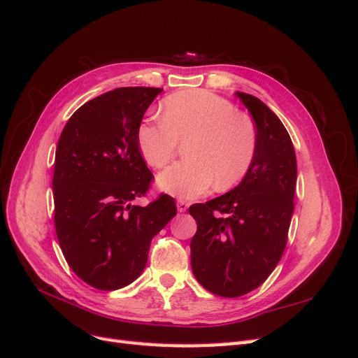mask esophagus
<instances>
[{"instance_id":"esophagus-1","label":"esophagus","mask_w":358,"mask_h":358,"mask_svg":"<svg viewBox=\"0 0 358 358\" xmlns=\"http://www.w3.org/2000/svg\"><path fill=\"white\" fill-rule=\"evenodd\" d=\"M189 208V203L185 200H178V210L179 212H187Z\"/></svg>"}]
</instances>
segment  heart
I'll return each instance as SVG.
<instances>
[{
  "label": "heart",
  "instance_id": "obj_1",
  "mask_svg": "<svg viewBox=\"0 0 358 358\" xmlns=\"http://www.w3.org/2000/svg\"><path fill=\"white\" fill-rule=\"evenodd\" d=\"M159 121L143 122L137 129L138 150L152 169L167 167L179 143L189 140L188 161L158 178L159 187L170 196L189 200L212 187L230 191L251 171L258 148L257 128L231 101L203 90L179 91L161 101Z\"/></svg>",
  "mask_w": 358,
  "mask_h": 358
}]
</instances>
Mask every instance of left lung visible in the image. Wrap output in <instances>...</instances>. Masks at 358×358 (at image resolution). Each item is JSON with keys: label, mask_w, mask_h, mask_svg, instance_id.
Segmentation results:
<instances>
[{"label": "left lung", "mask_w": 358, "mask_h": 358, "mask_svg": "<svg viewBox=\"0 0 358 358\" xmlns=\"http://www.w3.org/2000/svg\"><path fill=\"white\" fill-rule=\"evenodd\" d=\"M237 96L257 127L252 169L230 192L189 208L197 221L192 273L221 297L248 294L273 272L287 246L297 182L294 146L284 124L257 96Z\"/></svg>", "instance_id": "1"}]
</instances>
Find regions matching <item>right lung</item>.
<instances>
[{
  "label": "right lung",
  "instance_id": "obj_1",
  "mask_svg": "<svg viewBox=\"0 0 358 358\" xmlns=\"http://www.w3.org/2000/svg\"><path fill=\"white\" fill-rule=\"evenodd\" d=\"M161 88L127 86L85 103L64 127L55 152V231L70 268L88 285L112 291L136 280L152 237L176 215L167 194L145 208L154 175L137 129Z\"/></svg>",
  "mask_w": 358,
  "mask_h": 358
}]
</instances>
